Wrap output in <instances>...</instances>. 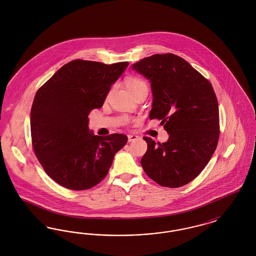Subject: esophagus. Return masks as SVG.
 I'll return each instance as SVG.
<instances>
[{
    "instance_id": "34e87169",
    "label": "esophagus",
    "mask_w": 256,
    "mask_h": 256,
    "mask_svg": "<svg viewBox=\"0 0 256 256\" xmlns=\"http://www.w3.org/2000/svg\"><path fill=\"white\" fill-rule=\"evenodd\" d=\"M139 138V136H137V135H134V134H130V135H128V142H132V141H135V140H137Z\"/></svg>"
}]
</instances>
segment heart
<instances>
[{"label":"heart","mask_w":256,"mask_h":256,"mask_svg":"<svg viewBox=\"0 0 256 256\" xmlns=\"http://www.w3.org/2000/svg\"><path fill=\"white\" fill-rule=\"evenodd\" d=\"M126 84L128 91L132 95L141 90H148V84H146V82L140 78H135V76L128 78L126 82Z\"/></svg>","instance_id":"1"}]
</instances>
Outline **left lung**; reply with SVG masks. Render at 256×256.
<instances>
[{
    "mask_svg": "<svg viewBox=\"0 0 256 256\" xmlns=\"http://www.w3.org/2000/svg\"><path fill=\"white\" fill-rule=\"evenodd\" d=\"M150 80V119L161 120L169 134L165 143L143 137L148 144L141 165L159 185L178 188L204 169L218 144V100L211 84L180 56L154 54L132 64Z\"/></svg>",
    "mask_w": 256,
    "mask_h": 256,
    "instance_id": "obj_1",
    "label": "left lung"
}]
</instances>
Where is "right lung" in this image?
<instances>
[{"instance_id":"1","label":"right lung","mask_w":256,"mask_h":256,"mask_svg":"<svg viewBox=\"0 0 256 256\" xmlns=\"http://www.w3.org/2000/svg\"><path fill=\"white\" fill-rule=\"evenodd\" d=\"M128 64L76 60L38 89L30 110L32 146L46 174L61 186L86 190L97 185L126 144L124 134L94 135L88 115L102 106Z\"/></svg>"}]
</instances>
